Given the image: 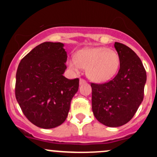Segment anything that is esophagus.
<instances>
[{
	"instance_id": "1",
	"label": "esophagus",
	"mask_w": 157,
	"mask_h": 157,
	"mask_svg": "<svg viewBox=\"0 0 157 157\" xmlns=\"http://www.w3.org/2000/svg\"><path fill=\"white\" fill-rule=\"evenodd\" d=\"M85 83H86V80H83V79H80V85L83 84Z\"/></svg>"
}]
</instances>
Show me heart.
I'll return each mask as SVG.
<instances>
[{"instance_id":"heart-1","label":"heart","mask_w":157,"mask_h":157,"mask_svg":"<svg viewBox=\"0 0 157 157\" xmlns=\"http://www.w3.org/2000/svg\"><path fill=\"white\" fill-rule=\"evenodd\" d=\"M119 55L105 47L83 48L77 52L75 58L67 61L69 68L80 73L86 68V76L95 82L103 83L112 79L119 67Z\"/></svg>"}]
</instances>
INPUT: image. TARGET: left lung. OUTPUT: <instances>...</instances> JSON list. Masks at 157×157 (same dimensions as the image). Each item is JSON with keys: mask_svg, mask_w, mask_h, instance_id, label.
<instances>
[{"mask_svg": "<svg viewBox=\"0 0 157 157\" xmlns=\"http://www.w3.org/2000/svg\"><path fill=\"white\" fill-rule=\"evenodd\" d=\"M120 59L117 75L108 83H91L92 109L96 119L108 127L124 125L134 117L144 99L147 74L137 54L115 42Z\"/></svg>", "mask_w": 157, "mask_h": 157, "instance_id": "1", "label": "left lung"}]
</instances>
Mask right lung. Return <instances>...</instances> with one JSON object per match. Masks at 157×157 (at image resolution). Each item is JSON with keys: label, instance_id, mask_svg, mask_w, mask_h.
Returning <instances> with one entry per match:
<instances>
[{"label": "right lung", "instance_id": "1", "mask_svg": "<svg viewBox=\"0 0 157 157\" xmlns=\"http://www.w3.org/2000/svg\"><path fill=\"white\" fill-rule=\"evenodd\" d=\"M64 44L45 42L29 52L16 74V99L25 116L37 127L50 129L67 118L78 91L79 79L63 74L67 55Z\"/></svg>", "mask_w": 157, "mask_h": 157}]
</instances>
